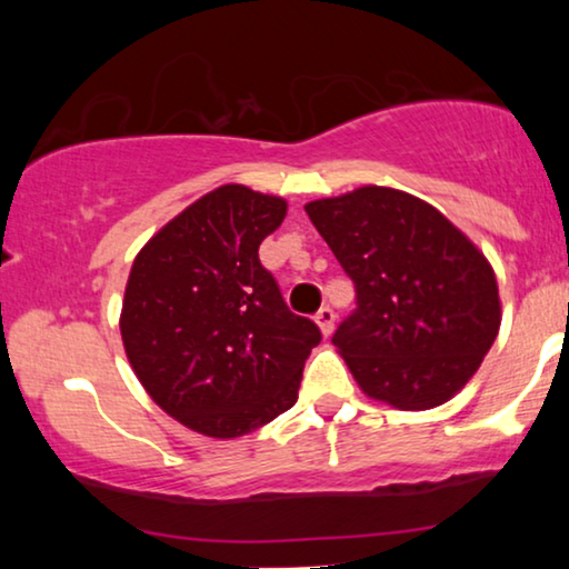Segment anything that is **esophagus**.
Listing matches in <instances>:
<instances>
[{"label": "esophagus", "mask_w": 569, "mask_h": 569, "mask_svg": "<svg viewBox=\"0 0 569 569\" xmlns=\"http://www.w3.org/2000/svg\"><path fill=\"white\" fill-rule=\"evenodd\" d=\"M333 321H337V316H333L331 308H321V310H318V313H316V323H318V329H321L323 337H331Z\"/></svg>", "instance_id": "obj_1"}]
</instances>
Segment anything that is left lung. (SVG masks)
<instances>
[{"mask_svg":"<svg viewBox=\"0 0 569 569\" xmlns=\"http://www.w3.org/2000/svg\"><path fill=\"white\" fill-rule=\"evenodd\" d=\"M306 212L357 287L333 345L360 391L401 411L453 399L502 321L481 248L440 209L388 186L308 201Z\"/></svg>","mask_w":569,"mask_h":569,"instance_id":"8db88e82","label":"left lung"}]
</instances>
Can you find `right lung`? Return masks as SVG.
Masks as SVG:
<instances>
[{"mask_svg": "<svg viewBox=\"0 0 569 569\" xmlns=\"http://www.w3.org/2000/svg\"><path fill=\"white\" fill-rule=\"evenodd\" d=\"M284 217L282 197L217 186L131 263L119 318L127 360L166 415L207 438H243L295 407L321 341L259 261Z\"/></svg>", "mask_w": 569, "mask_h": 569, "instance_id": "obj_1", "label": "right lung"}]
</instances>
